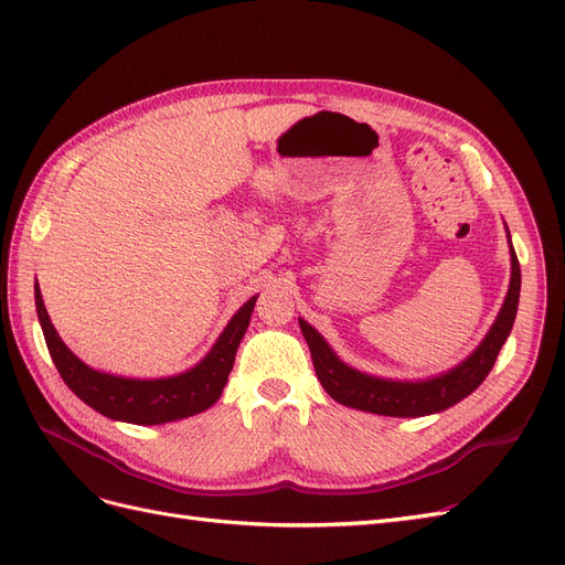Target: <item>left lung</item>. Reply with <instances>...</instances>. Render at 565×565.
Segmentation results:
<instances>
[{
  "label": "left lung",
  "instance_id": "obj_1",
  "mask_svg": "<svg viewBox=\"0 0 565 565\" xmlns=\"http://www.w3.org/2000/svg\"><path fill=\"white\" fill-rule=\"evenodd\" d=\"M519 295L521 266L514 247H511L509 292L498 320H494L488 337L483 339V344L478 347L465 363L429 382H388L370 377V374H363L341 363L334 351L324 344V339L309 322L299 320V328L306 337V344L311 349L318 380L337 403L386 417H424L452 407L461 398H467L471 391L481 386L494 361H498V353L504 347L511 328H514Z\"/></svg>",
  "mask_w": 565,
  "mask_h": 565
}]
</instances>
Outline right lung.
<instances>
[{
  "instance_id": "obj_1",
  "label": "right lung",
  "mask_w": 565,
  "mask_h": 565,
  "mask_svg": "<svg viewBox=\"0 0 565 565\" xmlns=\"http://www.w3.org/2000/svg\"><path fill=\"white\" fill-rule=\"evenodd\" d=\"M254 303L256 297H252L233 316L214 349L193 370L167 380H125L92 370L63 344L54 324L49 320L40 287L35 285V306L46 349L67 388L89 407H94L96 413L129 424H164L198 415L202 409L212 407L228 382V374L235 363V351L245 337Z\"/></svg>"
}]
</instances>
